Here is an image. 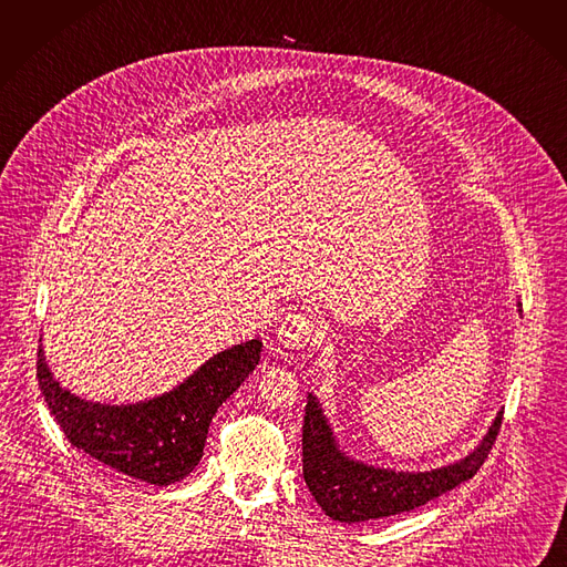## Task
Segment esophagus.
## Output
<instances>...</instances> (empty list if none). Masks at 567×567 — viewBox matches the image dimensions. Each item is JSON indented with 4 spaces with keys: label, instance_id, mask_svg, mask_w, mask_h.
I'll return each mask as SVG.
<instances>
[{
    "label": "esophagus",
    "instance_id": "esophagus-1",
    "mask_svg": "<svg viewBox=\"0 0 567 567\" xmlns=\"http://www.w3.org/2000/svg\"><path fill=\"white\" fill-rule=\"evenodd\" d=\"M317 323L308 315H287L285 321L278 328V342L285 349H303L310 344V339L315 337Z\"/></svg>",
    "mask_w": 567,
    "mask_h": 567
}]
</instances>
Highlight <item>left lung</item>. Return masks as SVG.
Wrapping results in <instances>:
<instances>
[{
  "label": "left lung",
  "mask_w": 567,
  "mask_h": 567,
  "mask_svg": "<svg viewBox=\"0 0 567 567\" xmlns=\"http://www.w3.org/2000/svg\"><path fill=\"white\" fill-rule=\"evenodd\" d=\"M499 410L478 446L463 461L431 472H396L364 465L339 449L323 408L308 394L303 420V476L321 511L339 522H367L408 513L472 478L502 429Z\"/></svg>",
  "instance_id": "obj_1"
}]
</instances>
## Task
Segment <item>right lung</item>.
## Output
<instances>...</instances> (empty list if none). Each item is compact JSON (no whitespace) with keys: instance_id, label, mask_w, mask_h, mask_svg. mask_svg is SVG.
<instances>
[{"instance_id":"obj_1","label":"right lung","mask_w":567,"mask_h":567,"mask_svg":"<svg viewBox=\"0 0 567 567\" xmlns=\"http://www.w3.org/2000/svg\"><path fill=\"white\" fill-rule=\"evenodd\" d=\"M259 351V339H248L209 358L171 392L127 405L95 403L63 390L45 362L43 344L35 375L72 446L132 478L171 485L200 463L212 417L257 367Z\"/></svg>"}]
</instances>
